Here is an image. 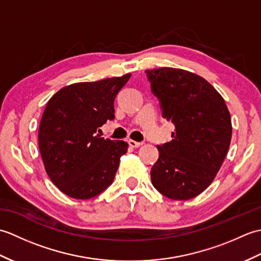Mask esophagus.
Masks as SVG:
<instances>
[{
	"instance_id": "34e87169",
	"label": "esophagus",
	"mask_w": 261,
	"mask_h": 261,
	"mask_svg": "<svg viewBox=\"0 0 261 261\" xmlns=\"http://www.w3.org/2000/svg\"><path fill=\"white\" fill-rule=\"evenodd\" d=\"M127 142H129V146L132 148H139L140 146H142V142H138L135 140H129Z\"/></svg>"
}]
</instances>
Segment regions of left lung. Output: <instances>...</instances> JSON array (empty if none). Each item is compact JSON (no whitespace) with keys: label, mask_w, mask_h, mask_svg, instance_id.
I'll use <instances>...</instances> for the list:
<instances>
[{"label":"left lung","mask_w":261,"mask_h":261,"mask_svg":"<svg viewBox=\"0 0 261 261\" xmlns=\"http://www.w3.org/2000/svg\"><path fill=\"white\" fill-rule=\"evenodd\" d=\"M163 118L175 125L173 140L157 146L151 182L164 196L190 199L211 185L228 152L232 125L218 91L187 70H146Z\"/></svg>","instance_id":"obj_1"}]
</instances>
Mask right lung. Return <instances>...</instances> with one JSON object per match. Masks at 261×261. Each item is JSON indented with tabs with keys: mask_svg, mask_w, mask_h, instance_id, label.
Segmentation results:
<instances>
[{
	"mask_svg": "<svg viewBox=\"0 0 261 261\" xmlns=\"http://www.w3.org/2000/svg\"><path fill=\"white\" fill-rule=\"evenodd\" d=\"M130 74L76 83L49 99L39 126V149L49 178L66 195L88 199L112 184L127 143L104 139L99 131L114 120V99Z\"/></svg>",
	"mask_w": 261,
	"mask_h": 261,
	"instance_id": "right-lung-1",
	"label": "right lung"
}]
</instances>
